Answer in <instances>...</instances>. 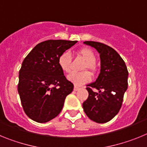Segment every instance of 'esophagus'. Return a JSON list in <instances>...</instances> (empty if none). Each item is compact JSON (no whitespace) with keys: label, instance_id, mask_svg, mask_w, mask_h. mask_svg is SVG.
I'll return each instance as SVG.
<instances>
[{"label":"esophagus","instance_id":"34e87169","mask_svg":"<svg viewBox=\"0 0 147 147\" xmlns=\"http://www.w3.org/2000/svg\"><path fill=\"white\" fill-rule=\"evenodd\" d=\"M80 87L76 86V85H75V86H74V90L75 91H76V90H80Z\"/></svg>","mask_w":147,"mask_h":147}]
</instances>
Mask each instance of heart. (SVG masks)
Listing matches in <instances>:
<instances>
[{
    "label": "heart",
    "mask_w": 147,
    "mask_h": 147,
    "mask_svg": "<svg viewBox=\"0 0 147 147\" xmlns=\"http://www.w3.org/2000/svg\"><path fill=\"white\" fill-rule=\"evenodd\" d=\"M77 54L85 60V63L83 65L82 70L88 69L90 72L95 74L97 71V66L96 65V54L89 48H82L77 51ZM58 64L59 67L65 73H70L72 69V58L68 52L62 53L59 57ZM67 79L74 83L76 85H82L88 82L91 80V74L88 71H85L80 73L74 72L67 76Z\"/></svg>",
    "instance_id": "1"
}]
</instances>
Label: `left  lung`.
<instances>
[{"mask_svg":"<svg viewBox=\"0 0 147 147\" xmlns=\"http://www.w3.org/2000/svg\"><path fill=\"white\" fill-rule=\"evenodd\" d=\"M84 43L95 48L100 54L101 71L96 82L87 85L89 95L83 102V110L93 121L106 123L121 107L128 87V71L124 61L113 48L94 41H85ZM93 88L98 89L99 93L93 92Z\"/></svg>","mask_w":147,"mask_h":147,"instance_id":"8db88e82","label":"left lung"}]
</instances>
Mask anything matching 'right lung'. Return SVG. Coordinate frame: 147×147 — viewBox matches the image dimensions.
<instances>
[{"label":"right lung","instance_id":"obj_1","mask_svg":"<svg viewBox=\"0 0 147 147\" xmlns=\"http://www.w3.org/2000/svg\"><path fill=\"white\" fill-rule=\"evenodd\" d=\"M77 41L49 40L37 44L26 57L19 71L18 93L25 113L45 123L61 112L74 85L64 76L59 57Z\"/></svg>","mask_w":147,"mask_h":147}]
</instances>
